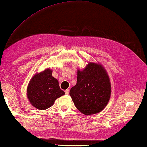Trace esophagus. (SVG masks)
<instances>
[{
    "mask_svg": "<svg viewBox=\"0 0 147 147\" xmlns=\"http://www.w3.org/2000/svg\"><path fill=\"white\" fill-rule=\"evenodd\" d=\"M65 92L66 94H69V89H66V90H65Z\"/></svg>",
    "mask_w": 147,
    "mask_h": 147,
    "instance_id": "esophagus-1",
    "label": "esophagus"
}]
</instances>
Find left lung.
Returning <instances> with one entry per match:
<instances>
[{
  "instance_id": "obj_1",
  "label": "left lung",
  "mask_w": 147,
  "mask_h": 147,
  "mask_svg": "<svg viewBox=\"0 0 147 147\" xmlns=\"http://www.w3.org/2000/svg\"><path fill=\"white\" fill-rule=\"evenodd\" d=\"M110 79L100 63L89 62L77 72V82L70 90L74 105L85 115L99 113L110 100Z\"/></svg>"
}]
</instances>
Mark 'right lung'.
Segmentation results:
<instances>
[{"mask_svg": "<svg viewBox=\"0 0 147 147\" xmlns=\"http://www.w3.org/2000/svg\"><path fill=\"white\" fill-rule=\"evenodd\" d=\"M64 94L65 92L60 89L58 81L52 76V70L50 69L34 74L27 88L29 101L39 110L51 107L57 98Z\"/></svg>", "mask_w": 147, "mask_h": 147, "instance_id": "1", "label": "right lung"}]
</instances>
